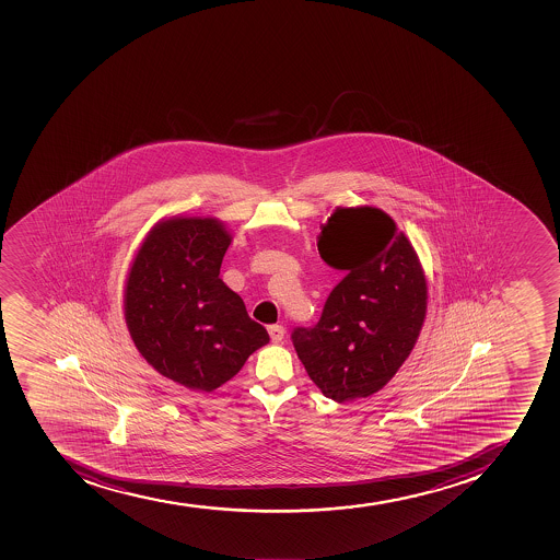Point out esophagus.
I'll use <instances>...</instances> for the list:
<instances>
[{
	"label": "esophagus",
	"instance_id": "34e87169",
	"mask_svg": "<svg viewBox=\"0 0 560 560\" xmlns=\"http://www.w3.org/2000/svg\"><path fill=\"white\" fill-rule=\"evenodd\" d=\"M268 334H270L272 342H281L284 337V328L281 325L268 326Z\"/></svg>",
	"mask_w": 560,
	"mask_h": 560
}]
</instances>
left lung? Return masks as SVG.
<instances>
[{
	"label": "left lung",
	"instance_id": "obj_1",
	"mask_svg": "<svg viewBox=\"0 0 560 560\" xmlns=\"http://www.w3.org/2000/svg\"><path fill=\"white\" fill-rule=\"evenodd\" d=\"M317 248L347 276L319 323L293 330V347L328 399H364L389 383L416 347L427 317L424 270L381 208H337L320 226Z\"/></svg>",
	"mask_w": 560,
	"mask_h": 560
}]
</instances>
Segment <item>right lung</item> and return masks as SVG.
Listing matches in <instances>:
<instances>
[{"label": "right lung", "instance_id": "right-lung-1", "mask_svg": "<svg viewBox=\"0 0 560 560\" xmlns=\"http://www.w3.org/2000/svg\"><path fill=\"white\" fill-rule=\"evenodd\" d=\"M230 243L219 219L174 215L152 226L128 272L125 320L133 345L185 388H219L270 341L219 279Z\"/></svg>", "mask_w": 560, "mask_h": 560}]
</instances>
